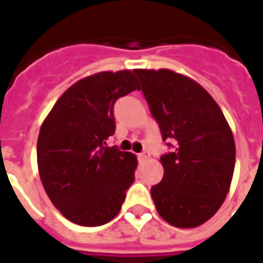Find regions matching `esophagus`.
Returning a JSON list of instances; mask_svg holds the SVG:
<instances>
[{"label": "esophagus", "instance_id": "1", "mask_svg": "<svg viewBox=\"0 0 263 263\" xmlns=\"http://www.w3.org/2000/svg\"><path fill=\"white\" fill-rule=\"evenodd\" d=\"M150 157V152H147V150H144V152H142L139 154V160L140 161H146Z\"/></svg>", "mask_w": 263, "mask_h": 263}]
</instances>
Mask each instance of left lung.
<instances>
[{"label": "left lung", "instance_id": "1", "mask_svg": "<svg viewBox=\"0 0 263 263\" xmlns=\"http://www.w3.org/2000/svg\"><path fill=\"white\" fill-rule=\"evenodd\" d=\"M135 73L162 140L175 144L161 157L164 177L152 187L157 212L177 228L199 227L216 214L231 187L236 157L232 131L195 80L169 69Z\"/></svg>", "mask_w": 263, "mask_h": 263}]
</instances>
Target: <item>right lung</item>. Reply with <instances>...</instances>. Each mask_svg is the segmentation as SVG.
Listing matches in <instances>:
<instances>
[{"label":"right lung","mask_w":263,"mask_h":263,"mask_svg":"<svg viewBox=\"0 0 263 263\" xmlns=\"http://www.w3.org/2000/svg\"><path fill=\"white\" fill-rule=\"evenodd\" d=\"M132 71L99 72L68 88L42 123L36 144L41 181L51 203L72 222L98 227L119 214L135 180V154L107 147L113 106L139 90Z\"/></svg>","instance_id":"right-lung-1"}]
</instances>
